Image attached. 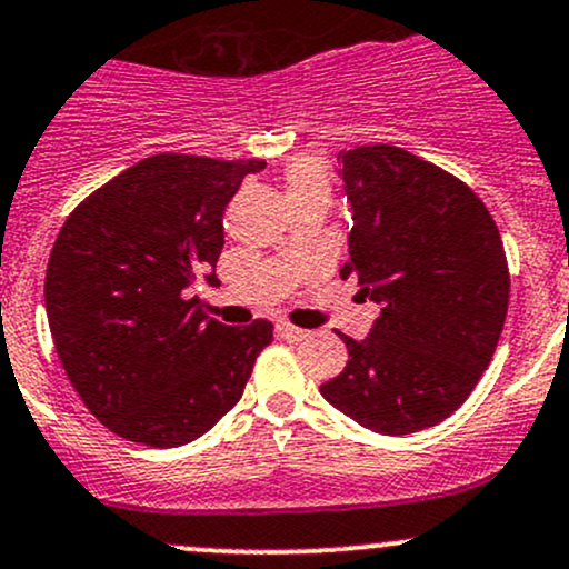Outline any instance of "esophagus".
I'll return each mask as SVG.
<instances>
[{
	"label": "esophagus",
	"instance_id": "34e87169",
	"mask_svg": "<svg viewBox=\"0 0 569 569\" xmlns=\"http://www.w3.org/2000/svg\"><path fill=\"white\" fill-rule=\"evenodd\" d=\"M278 335L286 337V340H289V342H302V340H308V337H310V332H305V329H299V327H295V323H289V321H280L278 323Z\"/></svg>",
	"mask_w": 569,
	"mask_h": 569
}]
</instances>
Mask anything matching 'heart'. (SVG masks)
Segmentation results:
<instances>
[{
	"instance_id": "heart-1",
	"label": "heart",
	"mask_w": 569,
	"mask_h": 569,
	"mask_svg": "<svg viewBox=\"0 0 569 569\" xmlns=\"http://www.w3.org/2000/svg\"><path fill=\"white\" fill-rule=\"evenodd\" d=\"M283 189L289 202L308 197H323L329 199L332 193V178H329L327 164L316 156H297L289 161L283 172Z\"/></svg>"
}]
</instances>
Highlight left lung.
I'll return each mask as SVG.
<instances>
[{
    "label": "left lung",
    "mask_w": 569,
    "mask_h": 569,
    "mask_svg": "<svg viewBox=\"0 0 569 569\" xmlns=\"http://www.w3.org/2000/svg\"><path fill=\"white\" fill-rule=\"evenodd\" d=\"M356 278L380 305L367 340L340 335L348 365L321 383L340 413L380 435L435 427L472 395L502 335L510 272L489 208L457 174L405 148L337 156Z\"/></svg>",
    "instance_id": "obj_1"
}]
</instances>
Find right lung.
<instances>
[{
  "instance_id": "right-lung-1",
  "label": "right lung",
  "mask_w": 569,
  "mask_h": 569,
  "mask_svg": "<svg viewBox=\"0 0 569 569\" xmlns=\"http://www.w3.org/2000/svg\"><path fill=\"white\" fill-rule=\"evenodd\" d=\"M261 167L156 153L67 216L46 270L48 323L72 389L112 435L178 448L240 402L272 323L227 327L186 289L216 280L223 210Z\"/></svg>"
}]
</instances>
